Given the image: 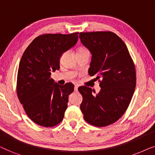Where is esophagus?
<instances>
[{
	"mask_svg": "<svg viewBox=\"0 0 155 155\" xmlns=\"http://www.w3.org/2000/svg\"><path fill=\"white\" fill-rule=\"evenodd\" d=\"M78 88H79V86H78V85L74 86V91H77Z\"/></svg>",
	"mask_w": 155,
	"mask_h": 155,
	"instance_id": "esophagus-1",
	"label": "esophagus"
}]
</instances>
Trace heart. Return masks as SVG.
I'll list each match as a JSON object with an SVG mask.
<instances>
[{"label":"heart","instance_id":"heart-1","mask_svg":"<svg viewBox=\"0 0 155 155\" xmlns=\"http://www.w3.org/2000/svg\"><path fill=\"white\" fill-rule=\"evenodd\" d=\"M79 50H86V49H84V48H81V49H79Z\"/></svg>","mask_w":155,"mask_h":155}]
</instances>
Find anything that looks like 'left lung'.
Returning a JSON list of instances; mask_svg holds the SVG:
<instances>
[{
  "label": "left lung",
  "instance_id": "1",
  "mask_svg": "<svg viewBox=\"0 0 155 155\" xmlns=\"http://www.w3.org/2000/svg\"><path fill=\"white\" fill-rule=\"evenodd\" d=\"M81 42L91 53L90 76L98 80L95 95L88 86L78 88L83 96L80 108L89 124L105 127L116 122L129 106L136 86L133 61L124 42L112 32H80Z\"/></svg>",
  "mask_w": 155,
  "mask_h": 155
}]
</instances>
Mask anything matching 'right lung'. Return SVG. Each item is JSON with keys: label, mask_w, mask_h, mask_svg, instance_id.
Listing matches in <instances>:
<instances>
[{"label": "right lung", "mask_w": 155, "mask_h": 155, "mask_svg": "<svg viewBox=\"0 0 155 155\" xmlns=\"http://www.w3.org/2000/svg\"><path fill=\"white\" fill-rule=\"evenodd\" d=\"M78 34L42 35L22 54L18 71V97L28 116L41 126L54 127L64 118L74 86L54 83L51 72L59 69L61 56L76 44Z\"/></svg>", "instance_id": "obj_1"}]
</instances>
